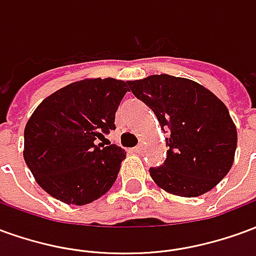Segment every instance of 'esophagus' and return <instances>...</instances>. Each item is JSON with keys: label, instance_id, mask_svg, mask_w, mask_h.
Masks as SVG:
<instances>
[{"label": "esophagus", "instance_id": "1", "mask_svg": "<svg viewBox=\"0 0 256 256\" xmlns=\"http://www.w3.org/2000/svg\"><path fill=\"white\" fill-rule=\"evenodd\" d=\"M142 150H144V145H142V144L137 145L136 148H133V152H136V154H141Z\"/></svg>", "mask_w": 256, "mask_h": 256}]
</instances>
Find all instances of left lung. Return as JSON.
Segmentation results:
<instances>
[{
	"mask_svg": "<svg viewBox=\"0 0 256 256\" xmlns=\"http://www.w3.org/2000/svg\"><path fill=\"white\" fill-rule=\"evenodd\" d=\"M130 90L170 130L164 163L150 168L167 193L198 198L215 188L232 168L236 124L226 106L203 84L167 74L128 80Z\"/></svg>",
	"mask_w": 256,
	"mask_h": 256,
	"instance_id": "1",
	"label": "left lung"
}]
</instances>
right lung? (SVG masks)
<instances>
[{"instance_id":"right-lung-1","label":"right lung","mask_w":256,"mask_h":256,"mask_svg":"<svg viewBox=\"0 0 256 256\" xmlns=\"http://www.w3.org/2000/svg\"><path fill=\"white\" fill-rule=\"evenodd\" d=\"M128 80L86 78L48 96L24 128L26 164L38 185L66 204L84 206L106 194L126 152L96 144L115 128Z\"/></svg>"}]
</instances>
